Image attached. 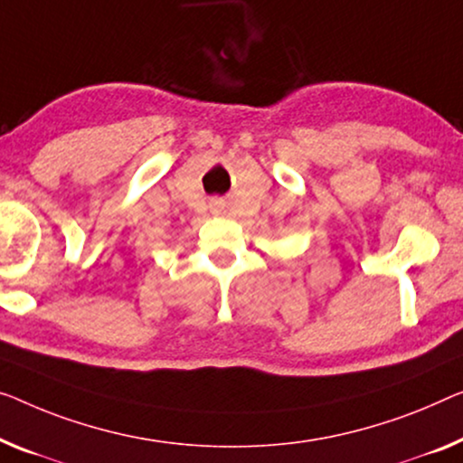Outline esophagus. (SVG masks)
I'll return each instance as SVG.
<instances>
[{"instance_id":"esophagus-1","label":"esophagus","mask_w":463,"mask_h":463,"mask_svg":"<svg viewBox=\"0 0 463 463\" xmlns=\"http://www.w3.org/2000/svg\"><path fill=\"white\" fill-rule=\"evenodd\" d=\"M210 208L213 210V212H220V210H222L224 208V202H222V199H212V202H210Z\"/></svg>"}]
</instances>
